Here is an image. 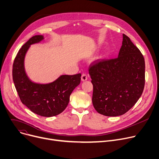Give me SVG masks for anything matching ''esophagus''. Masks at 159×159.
<instances>
[{
	"label": "esophagus",
	"mask_w": 159,
	"mask_h": 159,
	"mask_svg": "<svg viewBox=\"0 0 159 159\" xmlns=\"http://www.w3.org/2000/svg\"><path fill=\"white\" fill-rule=\"evenodd\" d=\"M87 80H88V76L86 75V74H82L81 76V80L82 82H84V81H86Z\"/></svg>",
	"instance_id": "obj_1"
}]
</instances>
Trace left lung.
Segmentation results:
<instances>
[{"label": "left lung", "instance_id": "left-lung-1", "mask_svg": "<svg viewBox=\"0 0 159 159\" xmlns=\"http://www.w3.org/2000/svg\"><path fill=\"white\" fill-rule=\"evenodd\" d=\"M89 73L95 110L106 116H121L134 106L143 92L144 59L130 39L123 34L118 57L93 63Z\"/></svg>", "mask_w": 159, "mask_h": 159}]
</instances>
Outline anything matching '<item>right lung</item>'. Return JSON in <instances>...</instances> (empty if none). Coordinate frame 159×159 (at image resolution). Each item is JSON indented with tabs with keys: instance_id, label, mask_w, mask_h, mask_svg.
<instances>
[{
	"instance_id": "add662e5",
	"label": "right lung",
	"mask_w": 159,
	"mask_h": 159,
	"mask_svg": "<svg viewBox=\"0 0 159 159\" xmlns=\"http://www.w3.org/2000/svg\"><path fill=\"white\" fill-rule=\"evenodd\" d=\"M43 36L30 38L18 51L13 65V80L21 102L32 112L44 117H52L64 111L72 91L80 82L81 74L62 75L47 84L32 81L27 76L24 60L31 45L39 43Z\"/></svg>"
}]
</instances>
